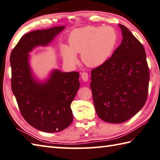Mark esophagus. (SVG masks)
Listing matches in <instances>:
<instances>
[{
    "mask_svg": "<svg viewBox=\"0 0 160 160\" xmlns=\"http://www.w3.org/2000/svg\"><path fill=\"white\" fill-rule=\"evenodd\" d=\"M81 77H82V79L85 81V82H87V81L88 80V78H89V75L88 73L86 72H82V73H81Z\"/></svg>",
    "mask_w": 160,
    "mask_h": 160,
    "instance_id": "1",
    "label": "esophagus"
}]
</instances>
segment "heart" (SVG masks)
<instances>
[{"mask_svg":"<svg viewBox=\"0 0 160 160\" xmlns=\"http://www.w3.org/2000/svg\"><path fill=\"white\" fill-rule=\"evenodd\" d=\"M117 41V33L110 27L77 28L69 36V48L63 47V57L66 62L74 64L78 60L75 54L79 53L85 65L96 67L108 59Z\"/></svg>","mask_w":160,"mask_h":160,"instance_id":"1","label":"heart"}]
</instances>
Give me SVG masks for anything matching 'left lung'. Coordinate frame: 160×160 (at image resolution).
Returning a JSON list of instances; mask_svg holds the SVG:
<instances>
[{
	"instance_id": "left-lung-1",
	"label": "left lung",
	"mask_w": 160,
	"mask_h": 160,
	"mask_svg": "<svg viewBox=\"0 0 160 160\" xmlns=\"http://www.w3.org/2000/svg\"><path fill=\"white\" fill-rule=\"evenodd\" d=\"M119 26L121 44L105 63L92 69L90 83L98 116L115 124L129 120L143 108L150 80L143 45L127 27Z\"/></svg>"
}]
</instances>
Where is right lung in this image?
Returning <instances> with one entry per match:
<instances>
[{
	"instance_id": "1",
	"label": "right lung",
	"mask_w": 160,
	"mask_h": 160,
	"mask_svg": "<svg viewBox=\"0 0 160 160\" xmlns=\"http://www.w3.org/2000/svg\"><path fill=\"white\" fill-rule=\"evenodd\" d=\"M65 27L37 30L23 36L11 52V87L24 120L34 128L54 133L72 122L71 104L80 88L79 72L54 70L45 82L33 78L28 52L38 45H48Z\"/></svg>"
}]
</instances>
